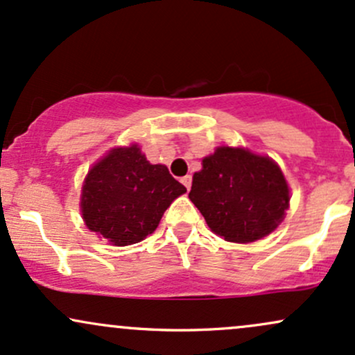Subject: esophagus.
Listing matches in <instances>:
<instances>
[{"label": "esophagus", "mask_w": 355, "mask_h": 355, "mask_svg": "<svg viewBox=\"0 0 355 355\" xmlns=\"http://www.w3.org/2000/svg\"><path fill=\"white\" fill-rule=\"evenodd\" d=\"M180 182L183 183V185H185L187 190H190V187H191V177H190V175H187V177H183Z\"/></svg>", "instance_id": "34e87169"}]
</instances>
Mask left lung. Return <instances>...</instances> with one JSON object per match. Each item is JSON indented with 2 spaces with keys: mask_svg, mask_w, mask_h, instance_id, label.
Instances as JSON below:
<instances>
[{
  "mask_svg": "<svg viewBox=\"0 0 355 355\" xmlns=\"http://www.w3.org/2000/svg\"><path fill=\"white\" fill-rule=\"evenodd\" d=\"M189 198L211 232L227 242L250 243L279 227L291 193L272 158L245 148L218 146L202 160Z\"/></svg>",
  "mask_w": 355,
  "mask_h": 355,
  "instance_id": "8db88e82",
  "label": "left lung"
}]
</instances>
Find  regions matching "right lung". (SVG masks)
I'll return each mask as SVG.
<instances>
[{
  "label": "right lung",
  "mask_w": 355,
  "mask_h": 355,
  "mask_svg": "<svg viewBox=\"0 0 355 355\" xmlns=\"http://www.w3.org/2000/svg\"><path fill=\"white\" fill-rule=\"evenodd\" d=\"M187 189L165 165H152L137 144L116 146L89 168L81 215L92 232L116 247L153 234L165 210Z\"/></svg>",
  "instance_id": "right-lung-1"
}]
</instances>
